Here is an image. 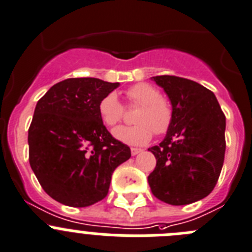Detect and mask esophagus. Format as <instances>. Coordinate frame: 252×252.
Segmentation results:
<instances>
[{
  "label": "esophagus",
  "instance_id": "esophagus-1",
  "mask_svg": "<svg viewBox=\"0 0 252 252\" xmlns=\"http://www.w3.org/2000/svg\"><path fill=\"white\" fill-rule=\"evenodd\" d=\"M130 152H131V155H137L142 152V149H139V148H131Z\"/></svg>",
  "mask_w": 252,
  "mask_h": 252
}]
</instances>
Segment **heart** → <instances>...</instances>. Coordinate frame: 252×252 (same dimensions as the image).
I'll list each match as a JSON object with an SVG mask.
<instances>
[{"mask_svg": "<svg viewBox=\"0 0 252 252\" xmlns=\"http://www.w3.org/2000/svg\"><path fill=\"white\" fill-rule=\"evenodd\" d=\"M129 104L138 105L131 126H119L113 131L117 140L128 145H144L157 135L165 134L173 122V108L168 99L161 97L159 89L148 83H137L126 91ZM98 114L104 126H117L124 114L123 105L115 93H109L100 99Z\"/></svg>", "mask_w": 252, "mask_h": 252, "instance_id": "heart-1", "label": "heart"}]
</instances>
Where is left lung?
<instances>
[{
	"instance_id": "left-lung-1",
	"label": "left lung",
	"mask_w": 252,
	"mask_h": 252,
	"mask_svg": "<svg viewBox=\"0 0 252 252\" xmlns=\"http://www.w3.org/2000/svg\"><path fill=\"white\" fill-rule=\"evenodd\" d=\"M153 81L168 94L173 122L163 142L148 149L157 159L148 183L164 203H195L213 191L221 173L225 114L213 92L196 82L175 76Z\"/></svg>"
}]
</instances>
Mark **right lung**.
<instances>
[{
  "label": "right lung",
  "instance_id": "add662e5",
  "mask_svg": "<svg viewBox=\"0 0 252 252\" xmlns=\"http://www.w3.org/2000/svg\"><path fill=\"white\" fill-rule=\"evenodd\" d=\"M119 83L68 78L37 102L28 129L30 164L44 191L56 201L84 208L104 199L115 168L130 148L112 137L98 104Z\"/></svg>",
  "mask_w": 252,
  "mask_h": 252
}]
</instances>
